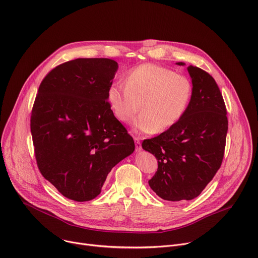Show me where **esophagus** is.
Instances as JSON below:
<instances>
[{
    "mask_svg": "<svg viewBox=\"0 0 258 258\" xmlns=\"http://www.w3.org/2000/svg\"><path fill=\"white\" fill-rule=\"evenodd\" d=\"M135 145H136V150H141L142 146H141V142L138 137H135Z\"/></svg>",
    "mask_w": 258,
    "mask_h": 258,
    "instance_id": "34e87169",
    "label": "esophagus"
}]
</instances>
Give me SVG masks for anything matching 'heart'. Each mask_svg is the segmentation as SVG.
Returning <instances> with one entry per match:
<instances>
[{
  "label": "heart",
  "mask_w": 258,
  "mask_h": 258,
  "mask_svg": "<svg viewBox=\"0 0 258 258\" xmlns=\"http://www.w3.org/2000/svg\"><path fill=\"white\" fill-rule=\"evenodd\" d=\"M193 93L185 76L156 64H142L126 74L123 82L112 83L107 98L114 116L121 122L135 121L138 132L163 133L175 125L184 115Z\"/></svg>",
  "instance_id": "b5f03b06"
}]
</instances>
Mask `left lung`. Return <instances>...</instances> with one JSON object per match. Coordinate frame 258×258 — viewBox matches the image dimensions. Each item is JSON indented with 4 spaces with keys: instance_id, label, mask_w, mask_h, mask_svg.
<instances>
[{
    "instance_id": "obj_1",
    "label": "left lung",
    "mask_w": 258,
    "mask_h": 258,
    "mask_svg": "<svg viewBox=\"0 0 258 258\" xmlns=\"http://www.w3.org/2000/svg\"><path fill=\"white\" fill-rule=\"evenodd\" d=\"M187 72L193 93L184 115L172 127L142 142L158 160L148 183L169 201L199 196L220 169L226 145L227 111L216 81L197 66H187Z\"/></svg>"
}]
</instances>
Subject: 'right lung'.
I'll return each mask as SVG.
<instances>
[{
	"label": "right lung",
	"instance_id": "add662e5",
	"mask_svg": "<svg viewBox=\"0 0 258 258\" xmlns=\"http://www.w3.org/2000/svg\"><path fill=\"white\" fill-rule=\"evenodd\" d=\"M116 61L80 58L42 80L31 113L34 152L42 176L66 198H95L111 169L135 150L107 98Z\"/></svg>",
	"mask_w": 258,
	"mask_h": 258
}]
</instances>
